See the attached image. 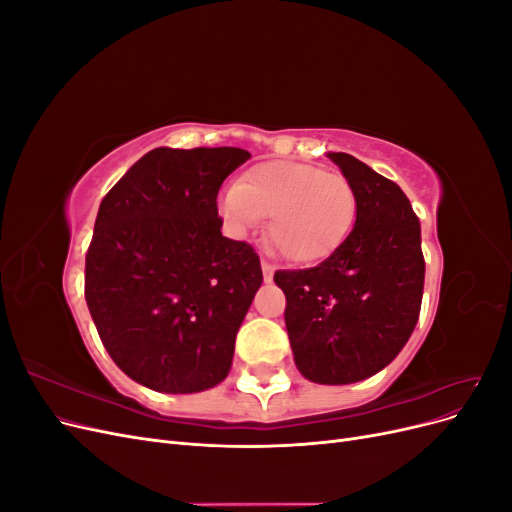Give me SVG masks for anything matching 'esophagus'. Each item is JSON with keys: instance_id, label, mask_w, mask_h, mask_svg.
<instances>
[{"instance_id": "esophagus-1", "label": "esophagus", "mask_w": 512, "mask_h": 512, "mask_svg": "<svg viewBox=\"0 0 512 512\" xmlns=\"http://www.w3.org/2000/svg\"><path fill=\"white\" fill-rule=\"evenodd\" d=\"M262 277H265V282H273V273H275V269L269 265V262H265L262 260Z\"/></svg>"}]
</instances>
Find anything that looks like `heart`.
<instances>
[{"mask_svg":"<svg viewBox=\"0 0 512 512\" xmlns=\"http://www.w3.org/2000/svg\"><path fill=\"white\" fill-rule=\"evenodd\" d=\"M220 213L237 237L269 218L271 250L294 265H314L350 235L356 194L342 173L280 160L258 164L237 185H228L220 194Z\"/></svg>","mask_w":512,"mask_h":512,"instance_id":"obj_1","label":"heart"}]
</instances>
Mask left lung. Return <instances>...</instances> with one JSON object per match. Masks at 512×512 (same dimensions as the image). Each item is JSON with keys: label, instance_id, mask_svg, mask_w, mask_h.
I'll return each instance as SVG.
<instances>
[{"label": "left lung", "instance_id": "obj_1", "mask_svg": "<svg viewBox=\"0 0 512 512\" xmlns=\"http://www.w3.org/2000/svg\"><path fill=\"white\" fill-rule=\"evenodd\" d=\"M356 194L346 241L314 269L277 271L294 365L318 384L378 374L410 339L423 301L421 222L397 183L348 153H327Z\"/></svg>", "mask_w": 512, "mask_h": 512}]
</instances>
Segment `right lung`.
Returning a JSON list of instances; mask_svg holds the SVG:
<instances>
[{"label":"right lung","mask_w":512,"mask_h":512,"mask_svg":"<svg viewBox=\"0 0 512 512\" xmlns=\"http://www.w3.org/2000/svg\"><path fill=\"white\" fill-rule=\"evenodd\" d=\"M252 156L237 147H158L98 209L85 301L115 365L158 393L218 386L262 284L256 252L222 237L218 192Z\"/></svg>","instance_id":"obj_1"}]
</instances>
